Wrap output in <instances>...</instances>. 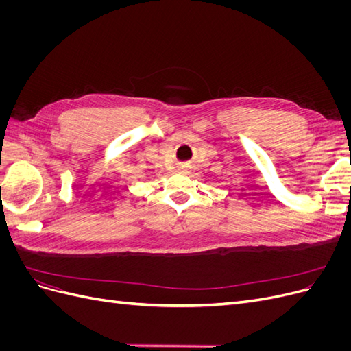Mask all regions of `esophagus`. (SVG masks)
Masks as SVG:
<instances>
[{
	"mask_svg": "<svg viewBox=\"0 0 351 351\" xmlns=\"http://www.w3.org/2000/svg\"><path fill=\"white\" fill-rule=\"evenodd\" d=\"M183 168H184V167H183Z\"/></svg>",
	"mask_w": 351,
	"mask_h": 351,
	"instance_id": "34e87169",
	"label": "esophagus"
}]
</instances>
